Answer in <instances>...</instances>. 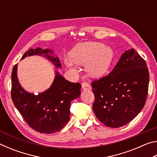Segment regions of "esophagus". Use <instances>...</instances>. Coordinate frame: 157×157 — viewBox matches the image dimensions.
<instances>
[{
	"label": "esophagus",
	"instance_id": "34e87169",
	"mask_svg": "<svg viewBox=\"0 0 157 157\" xmlns=\"http://www.w3.org/2000/svg\"><path fill=\"white\" fill-rule=\"evenodd\" d=\"M82 87L83 90H86V91H89V90L91 89V86H90V84L87 83L86 82H84L82 83Z\"/></svg>",
	"mask_w": 157,
	"mask_h": 157
}]
</instances>
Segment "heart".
Instances as JSON below:
<instances>
[{
	"instance_id": "heart-1",
	"label": "heart",
	"mask_w": 157,
	"mask_h": 157,
	"mask_svg": "<svg viewBox=\"0 0 157 157\" xmlns=\"http://www.w3.org/2000/svg\"><path fill=\"white\" fill-rule=\"evenodd\" d=\"M112 52L104 44L96 42L81 44L70 54L71 60L65 59V63L72 71H76L75 63H86V72L90 75L99 77L104 75L112 59Z\"/></svg>"
}]
</instances>
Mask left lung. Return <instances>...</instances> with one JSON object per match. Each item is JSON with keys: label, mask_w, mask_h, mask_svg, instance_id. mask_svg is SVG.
Here are the masks:
<instances>
[{"label": "left lung", "mask_w": 157, "mask_h": 157, "mask_svg": "<svg viewBox=\"0 0 157 157\" xmlns=\"http://www.w3.org/2000/svg\"><path fill=\"white\" fill-rule=\"evenodd\" d=\"M148 85L145 61L134 49L126 50L107 75L92 82L95 115L107 127L125 125L144 107Z\"/></svg>", "instance_id": "left-lung-1"}]
</instances>
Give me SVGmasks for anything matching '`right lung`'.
<instances>
[{
    "label": "right lung",
    "instance_id": "right-lung-1",
    "mask_svg": "<svg viewBox=\"0 0 157 157\" xmlns=\"http://www.w3.org/2000/svg\"><path fill=\"white\" fill-rule=\"evenodd\" d=\"M52 50L40 48L28 50L21 59L34 55H44L61 67L59 58L50 56ZM17 64H15L12 73L11 97L16 108L31 128L36 131L52 134L60 131L70 119L71 102L80 95L81 84L66 80L56 72L52 86L38 95L26 92L18 82Z\"/></svg>",
    "mask_w": 157,
    "mask_h": 157
}]
</instances>
